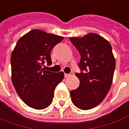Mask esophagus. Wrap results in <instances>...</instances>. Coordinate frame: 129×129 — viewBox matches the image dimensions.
Here are the masks:
<instances>
[{"instance_id": "esophagus-1", "label": "esophagus", "mask_w": 129, "mask_h": 129, "mask_svg": "<svg viewBox=\"0 0 129 129\" xmlns=\"http://www.w3.org/2000/svg\"><path fill=\"white\" fill-rule=\"evenodd\" d=\"M73 72H71L70 74H64V76L65 77H70V76H71L72 75H73Z\"/></svg>"}]
</instances>
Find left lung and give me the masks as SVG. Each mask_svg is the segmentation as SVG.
Instances as JSON below:
<instances>
[{
    "instance_id": "1",
    "label": "left lung",
    "mask_w": 129,
    "mask_h": 129,
    "mask_svg": "<svg viewBox=\"0 0 129 129\" xmlns=\"http://www.w3.org/2000/svg\"><path fill=\"white\" fill-rule=\"evenodd\" d=\"M79 50V79L78 88L70 91L74 105L87 110L96 107L104 100L112 83L115 59L110 43L96 34H89L83 38H70Z\"/></svg>"
}]
</instances>
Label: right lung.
<instances>
[{"label": "right lung", "instance_id": "add662e5", "mask_svg": "<svg viewBox=\"0 0 129 129\" xmlns=\"http://www.w3.org/2000/svg\"><path fill=\"white\" fill-rule=\"evenodd\" d=\"M63 37L34 29L19 39L11 55L12 81L17 93L29 107L36 110L48 107L53 102L55 87L64 73L44 70L52 64L50 52Z\"/></svg>", "mask_w": 129, "mask_h": 129}]
</instances>
